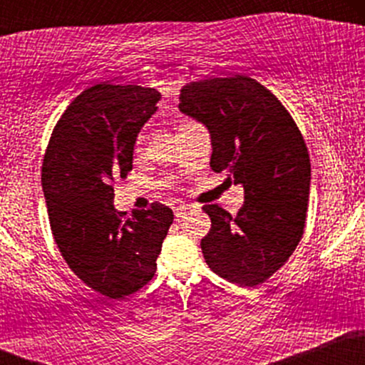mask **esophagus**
I'll return each instance as SVG.
<instances>
[{
  "label": "esophagus",
  "mask_w": 365,
  "mask_h": 365,
  "mask_svg": "<svg viewBox=\"0 0 365 365\" xmlns=\"http://www.w3.org/2000/svg\"><path fill=\"white\" fill-rule=\"evenodd\" d=\"M192 209H199V207H195L194 204H185V202L180 204V206L175 207V216H177V217H183V216L187 215L188 211H192Z\"/></svg>",
  "instance_id": "esophagus-1"
}]
</instances>
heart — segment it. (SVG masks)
<instances>
[{"label": "heart", "mask_w": 365, "mask_h": 365, "mask_svg": "<svg viewBox=\"0 0 365 365\" xmlns=\"http://www.w3.org/2000/svg\"><path fill=\"white\" fill-rule=\"evenodd\" d=\"M140 140H142V139L139 137V140H137V148H139V145H140Z\"/></svg>", "instance_id": "1"}]
</instances>
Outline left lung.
<instances>
[{
	"instance_id": "8db88e82",
	"label": "left lung",
	"mask_w": 365,
	"mask_h": 365,
	"mask_svg": "<svg viewBox=\"0 0 365 365\" xmlns=\"http://www.w3.org/2000/svg\"><path fill=\"white\" fill-rule=\"evenodd\" d=\"M178 108L211 133V168L244 185L237 216L217 204L202 207L211 217L204 259L221 278L257 287L304 235L311 159L302 133L273 92L247 75L188 82Z\"/></svg>"
}]
</instances>
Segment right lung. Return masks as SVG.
Returning <instances> with one entry per match:
<instances>
[{
	"instance_id": "1",
	"label": "right lung",
	"mask_w": 365,
	"mask_h": 365,
	"mask_svg": "<svg viewBox=\"0 0 365 365\" xmlns=\"http://www.w3.org/2000/svg\"><path fill=\"white\" fill-rule=\"evenodd\" d=\"M159 98L150 87L96 83L68 104L46 148L41 182L54 242L77 278L111 300L153 279L173 223L161 202L132 217L113 206V183L132 170L137 133Z\"/></svg>"
}]
</instances>
